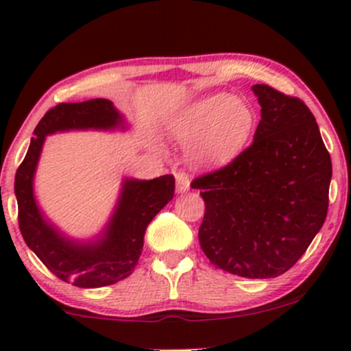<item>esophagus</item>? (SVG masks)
Returning a JSON list of instances; mask_svg holds the SVG:
<instances>
[{
    "label": "esophagus",
    "instance_id": "esophagus-1",
    "mask_svg": "<svg viewBox=\"0 0 351 351\" xmlns=\"http://www.w3.org/2000/svg\"><path fill=\"white\" fill-rule=\"evenodd\" d=\"M176 178V191L178 193H188L189 188H191V180L186 173H176L175 175Z\"/></svg>",
    "mask_w": 351,
    "mask_h": 351
}]
</instances>
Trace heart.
<instances>
[{"label": "heart", "instance_id": "b5f03b06", "mask_svg": "<svg viewBox=\"0 0 351 351\" xmlns=\"http://www.w3.org/2000/svg\"><path fill=\"white\" fill-rule=\"evenodd\" d=\"M254 127L252 107L223 92L193 100L167 120V134L188 148L189 162L206 168L234 162L247 147Z\"/></svg>", "mask_w": 351, "mask_h": 351}]
</instances>
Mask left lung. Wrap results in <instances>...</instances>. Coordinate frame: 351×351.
Instances as JSON below:
<instances>
[{
  "mask_svg": "<svg viewBox=\"0 0 351 351\" xmlns=\"http://www.w3.org/2000/svg\"><path fill=\"white\" fill-rule=\"evenodd\" d=\"M261 122L247 150L199 176L206 204L198 237L215 264L245 279H271L304 256L325 223L332 160L300 99L256 84Z\"/></svg>",
  "mask_w": 351,
  "mask_h": 351,
  "instance_id": "left-lung-1",
  "label": "left lung"
}]
</instances>
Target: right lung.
<instances>
[{
  "mask_svg": "<svg viewBox=\"0 0 351 351\" xmlns=\"http://www.w3.org/2000/svg\"><path fill=\"white\" fill-rule=\"evenodd\" d=\"M74 130H128L127 119L107 99L59 104L34 128L29 148L14 178L19 229L24 243L60 280L75 287L112 285L134 272L143 249L147 226L175 195V178H123L119 198L102 231L75 239L44 215L34 195V176L46 136Z\"/></svg>",
  "mask_w": 351,
  "mask_h": 351,
  "instance_id": "obj_1",
  "label": "right lung"
}]
</instances>
